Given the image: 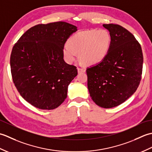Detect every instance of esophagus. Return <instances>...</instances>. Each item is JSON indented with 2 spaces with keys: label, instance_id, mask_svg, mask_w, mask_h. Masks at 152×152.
<instances>
[{
  "label": "esophagus",
  "instance_id": "34e87169",
  "mask_svg": "<svg viewBox=\"0 0 152 152\" xmlns=\"http://www.w3.org/2000/svg\"><path fill=\"white\" fill-rule=\"evenodd\" d=\"M78 73H81V72H86V70L84 69H82V68H80L78 67Z\"/></svg>",
  "mask_w": 152,
  "mask_h": 152
}]
</instances>
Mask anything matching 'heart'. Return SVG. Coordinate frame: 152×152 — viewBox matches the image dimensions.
<instances>
[{
	"instance_id": "1",
	"label": "heart",
	"mask_w": 152,
	"mask_h": 152,
	"mask_svg": "<svg viewBox=\"0 0 152 152\" xmlns=\"http://www.w3.org/2000/svg\"><path fill=\"white\" fill-rule=\"evenodd\" d=\"M112 44V36L106 29H91L74 34L63 48V56L68 63L76 59L77 53L86 65L99 63L107 56Z\"/></svg>"
}]
</instances>
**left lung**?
I'll return each mask as SVG.
<instances>
[{"label": "left lung", "mask_w": 152, "mask_h": 152, "mask_svg": "<svg viewBox=\"0 0 152 152\" xmlns=\"http://www.w3.org/2000/svg\"><path fill=\"white\" fill-rule=\"evenodd\" d=\"M112 36L107 56L86 69L90 96L96 105L110 108L124 102L141 80L143 54L134 35L121 25L103 24Z\"/></svg>", "instance_id": "obj_1"}]
</instances>
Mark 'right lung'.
Wrapping results in <instances>:
<instances>
[{"mask_svg": "<svg viewBox=\"0 0 152 152\" xmlns=\"http://www.w3.org/2000/svg\"><path fill=\"white\" fill-rule=\"evenodd\" d=\"M76 31V26L64 21L38 24L13 47V82L22 97L34 107L53 110L66 98L68 86L78 70L65 63L63 51L66 41Z\"/></svg>", "mask_w": 152, "mask_h": 152, "instance_id": "add662e5", "label": "right lung"}]
</instances>
